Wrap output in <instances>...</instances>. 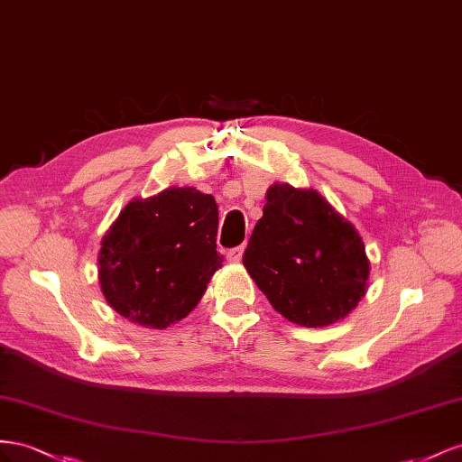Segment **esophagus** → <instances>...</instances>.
<instances>
[{"mask_svg":"<svg viewBox=\"0 0 462 462\" xmlns=\"http://www.w3.org/2000/svg\"><path fill=\"white\" fill-rule=\"evenodd\" d=\"M242 254H244V245H238V247H232L226 252V259L230 263H240L242 261Z\"/></svg>","mask_w":462,"mask_h":462,"instance_id":"34e87169","label":"esophagus"}]
</instances>
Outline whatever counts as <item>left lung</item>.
<instances>
[{
  "label": "left lung",
  "instance_id": "1",
  "mask_svg": "<svg viewBox=\"0 0 462 462\" xmlns=\"http://www.w3.org/2000/svg\"><path fill=\"white\" fill-rule=\"evenodd\" d=\"M271 306L301 327L331 325L365 294L370 261L364 242L313 189L274 183L244 254Z\"/></svg>",
  "mask_w": 462,
  "mask_h": 462
}]
</instances>
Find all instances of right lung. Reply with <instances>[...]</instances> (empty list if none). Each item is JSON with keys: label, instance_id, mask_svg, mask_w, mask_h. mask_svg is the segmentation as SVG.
<instances>
[{"label": "right lung", "instance_id": "1", "mask_svg": "<svg viewBox=\"0 0 462 462\" xmlns=\"http://www.w3.org/2000/svg\"><path fill=\"white\" fill-rule=\"evenodd\" d=\"M213 195L172 188L134 199L102 238L98 279L108 304L125 319L166 328L197 306L222 267Z\"/></svg>", "mask_w": 462, "mask_h": 462}]
</instances>
